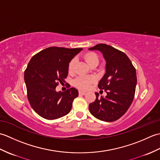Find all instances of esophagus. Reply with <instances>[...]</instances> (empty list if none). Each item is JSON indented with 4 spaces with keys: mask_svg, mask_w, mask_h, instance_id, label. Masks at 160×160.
I'll return each mask as SVG.
<instances>
[{
    "mask_svg": "<svg viewBox=\"0 0 160 160\" xmlns=\"http://www.w3.org/2000/svg\"><path fill=\"white\" fill-rule=\"evenodd\" d=\"M79 94H80V95H85V94H86V92H85V91H79Z\"/></svg>",
    "mask_w": 160,
    "mask_h": 160,
    "instance_id": "obj_1",
    "label": "esophagus"
}]
</instances>
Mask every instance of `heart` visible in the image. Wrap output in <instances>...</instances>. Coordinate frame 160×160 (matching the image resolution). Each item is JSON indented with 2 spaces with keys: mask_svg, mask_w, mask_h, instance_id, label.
I'll return each instance as SVG.
<instances>
[{
  "mask_svg": "<svg viewBox=\"0 0 160 160\" xmlns=\"http://www.w3.org/2000/svg\"><path fill=\"white\" fill-rule=\"evenodd\" d=\"M84 58L87 62V64L90 66L94 62L98 63V62H99V59H98V56L93 53H87L86 55L84 56ZM76 62L77 60L76 58H75L69 62V66H68V70H69V72L70 73H73L75 67L76 65ZM96 81V78L93 76H84L76 78V79L74 80L73 84L78 89L83 91H87L89 89L91 84L94 83Z\"/></svg>",
  "mask_w": 160,
  "mask_h": 160,
  "instance_id": "obj_1",
  "label": "heart"
}]
</instances>
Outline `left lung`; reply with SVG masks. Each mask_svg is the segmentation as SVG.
Wrapping results in <instances>:
<instances>
[{
    "mask_svg": "<svg viewBox=\"0 0 160 160\" xmlns=\"http://www.w3.org/2000/svg\"><path fill=\"white\" fill-rule=\"evenodd\" d=\"M89 50L100 51L106 60V73L98 84L106 91L104 98H98L89 104L90 113L98 120L113 122L121 118L133 100L137 84L136 70L126 54L106 44H98Z\"/></svg>",
    "mask_w": 160,
    "mask_h": 160,
    "instance_id": "1",
    "label": "left lung"
}]
</instances>
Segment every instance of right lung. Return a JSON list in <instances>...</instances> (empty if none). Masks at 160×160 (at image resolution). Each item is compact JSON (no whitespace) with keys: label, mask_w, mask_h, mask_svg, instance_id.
I'll use <instances>...</instances> for the list:
<instances>
[{"label":"right lung","mask_w":160,"mask_h":160,"mask_svg":"<svg viewBox=\"0 0 160 160\" xmlns=\"http://www.w3.org/2000/svg\"><path fill=\"white\" fill-rule=\"evenodd\" d=\"M82 50L51 47L30 60L24 79L29 104L40 116L56 120L70 112L78 91L70 88L64 92H57L56 87L67 77L69 62Z\"/></svg>","instance_id":"add662e5"}]
</instances>
